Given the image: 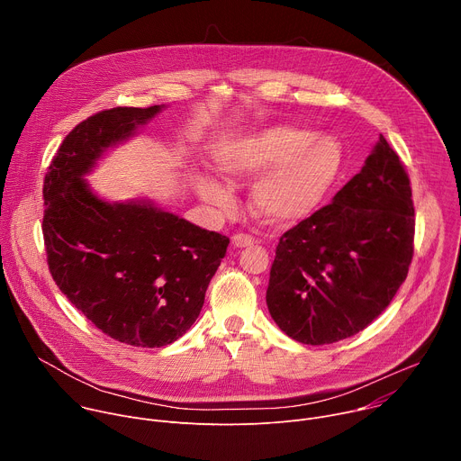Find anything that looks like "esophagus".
I'll return each instance as SVG.
<instances>
[{
    "label": "esophagus",
    "instance_id": "34e87169",
    "mask_svg": "<svg viewBox=\"0 0 461 461\" xmlns=\"http://www.w3.org/2000/svg\"><path fill=\"white\" fill-rule=\"evenodd\" d=\"M231 242H233V246H235V248H248V246H253L257 240H255L251 235L237 233V235H233Z\"/></svg>",
    "mask_w": 461,
    "mask_h": 461
}]
</instances>
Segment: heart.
Returning <instances> with one entry per match:
<instances>
[{"mask_svg":"<svg viewBox=\"0 0 461 461\" xmlns=\"http://www.w3.org/2000/svg\"><path fill=\"white\" fill-rule=\"evenodd\" d=\"M228 180L260 176L249 191V210L268 224L285 226L310 215L324 199L341 169V149L324 137H308L301 129L274 125L228 146L219 160ZM196 191L213 206L230 203L228 189L208 176Z\"/></svg>","mask_w":461,"mask_h":461,"instance_id":"1","label":"heart"}]
</instances>
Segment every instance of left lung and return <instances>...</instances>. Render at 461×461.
I'll return each instance as SVG.
<instances>
[{"label":"left lung","mask_w":461,"mask_h":461,"mask_svg":"<svg viewBox=\"0 0 461 461\" xmlns=\"http://www.w3.org/2000/svg\"><path fill=\"white\" fill-rule=\"evenodd\" d=\"M414 226L409 173L381 135L332 203L279 239L267 290L277 326L304 345L361 332L407 279Z\"/></svg>","instance_id":"obj_1"}]
</instances>
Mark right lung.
<instances>
[{"instance_id":"add662e5","label":"right lung","mask_w":461,"mask_h":461,"mask_svg":"<svg viewBox=\"0 0 461 461\" xmlns=\"http://www.w3.org/2000/svg\"><path fill=\"white\" fill-rule=\"evenodd\" d=\"M162 107H113L80 122L43 180L41 231L56 286L105 336L142 348L189 330L230 244L151 203H105L82 178Z\"/></svg>"}]
</instances>
